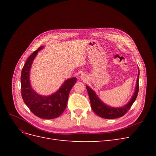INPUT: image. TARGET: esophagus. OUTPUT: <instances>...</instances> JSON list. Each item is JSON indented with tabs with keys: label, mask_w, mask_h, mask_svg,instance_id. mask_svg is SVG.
Listing matches in <instances>:
<instances>
[{
	"label": "esophagus",
	"mask_w": 156,
	"mask_h": 156,
	"mask_svg": "<svg viewBox=\"0 0 156 156\" xmlns=\"http://www.w3.org/2000/svg\"><path fill=\"white\" fill-rule=\"evenodd\" d=\"M80 77H81V79L83 80H86L87 79V75L85 74H81V76H80Z\"/></svg>",
	"instance_id": "esophagus-1"
}]
</instances>
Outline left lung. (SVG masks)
<instances>
[{
  "instance_id": "left-lung-1",
  "label": "left lung",
  "mask_w": 156,
  "mask_h": 156,
  "mask_svg": "<svg viewBox=\"0 0 156 156\" xmlns=\"http://www.w3.org/2000/svg\"><path fill=\"white\" fill-rule=\"evenodd\" d=\"M139 69L138 68V76L136 79V87L135 92L132 96L131 100L127 102V104L121 107H112L108 105L104 102H103L99 97L97 96L96 93L93 90L87 85V90L88 94V96L90 101L91 107L93 111L97 115L103 119H115L117 118L123 116L127 112L131 105L135 101L139 92Z\"/></svg>"
}]
</instances>
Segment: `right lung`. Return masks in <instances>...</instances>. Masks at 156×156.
<instances>
[{
	"label": "right lung",
	"mask_w": 156,
	"mask_h": 156,
	"mask_svg": "<svg viewBox=\"0 0 156 156\" xmlns=\"http://www.w3.org/2000/svg\"><path fill=\"white\" fill-rule=\"evenodd\" d=\"M44 48L41 46L29 56L23 68L21 75V96L26 105L37 117L53 119L62 114L67 106L69 94L77 81L76 77L68 79L57 91L49 96H43L32 88L30 82L32 64L38 52Z\"/></svg>",
	"instance_id": "obj_1"
}]
</instances>
